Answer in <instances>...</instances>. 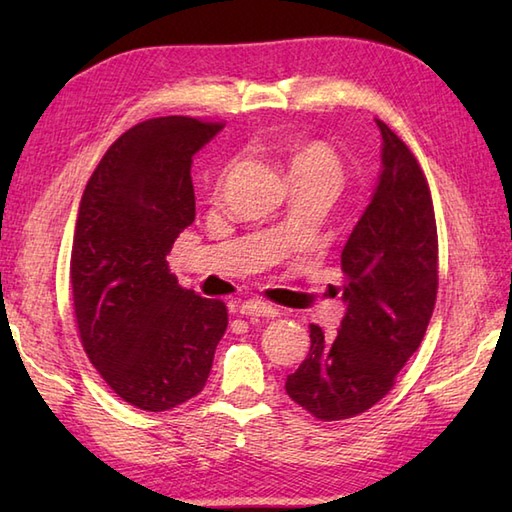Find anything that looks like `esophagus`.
<instances>
[{"label":"esophagus","mask_w":512,"mask_h":512,"mask_svg":"<svg viewBox=\"0 0 512 512\" xmlns=\"http://www.w3.org/2000/svg\"><path fill=\"white\" fill-rule=\"evenodd\" d=\"M239 314H244V317H277L279 310L262 299H250L239 306Z\"/></svg>","instance_id":"esophagus-1"}]
</instances>
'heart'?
<instances>
[{"instance_id":"1","label":"heart","mask_w":512,"mask_h":512,"mask_svg":"<svg viewBox=\"0 0 512 512\" xmlns=\"http://www.w3.org/2000/svg\"><path fill=\"white\" fill-rule=\"evenodd\" d=\"M290 178H328L339 184L341 160L332 147L321 140H310L292 149Z\"/></svg>"}]
</instances>
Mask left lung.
Returning a JSON list of instances; mask_svg holds the SVG:
<instances>
[{
	"mask_svg": "<svg viewBox=\"0 0 512 512\" xmlns=\"http://www.w3.org/2000/svg\"><path fill=\"white\" fill-rule=\"evenodd\" d=\"M383 171L341 253L345 317L334 339L310 325V352L288 396L319 420L374 407L418 350L438 295V231L427 178L409 147L376 118Z\"/></svg>",
	"mask_w": 512,
	"mask_h": 512,
	"instance_id": "8db88e82",
	"label": "left lung"
}]
</instances>
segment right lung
Returning a JSON list of instances; mask_svg holds the SVG:
<instances>
[{
    "instance_id": "1",
    "label": "right lung",
    "mask_w": 512,
    "mask_h": 512,
    "mask_svg": "<svg viewBox=\"0 0 512 512\" xmlns=\"http://www.w3.org/2000/svg\"><path fill=\"white\" fill-rule=\"evenodd\" d=\"M220 123L162 116L105 151L76 217L70 284L85 354L114 394L145 411L198 396L228 314L180 288L167 255L195 220L193 156Z\"/></svg>"
}]
</instances>
